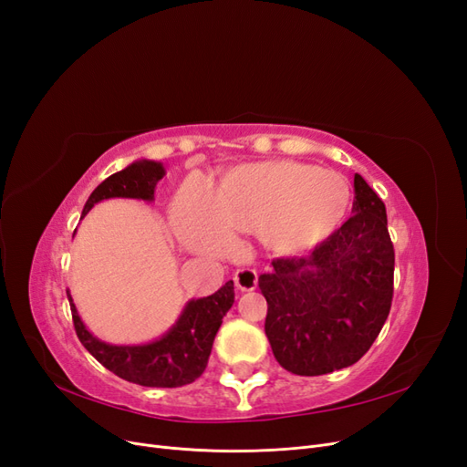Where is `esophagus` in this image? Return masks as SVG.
Wrapping results in <instances>:
<instances>
[{
	"instance_id": "obj_1",
	"label": "esophagus",
	"mask_w": 467,
	"mask_h": 467,
	"mask_svg": "<svg viewBox=\"0 0 467 467\" xmlns=\"http://www.w3.org/2000/svg\"><path fill=\"white\" fill-rule=\"evenodd\" d=\"M235 288L242 292H251L257 288V273L253 268H239V271L234 275Z\"/></svg>"
}]
</instances>
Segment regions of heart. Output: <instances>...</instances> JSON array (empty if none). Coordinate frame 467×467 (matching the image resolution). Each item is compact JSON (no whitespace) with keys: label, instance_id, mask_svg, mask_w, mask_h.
<instances>
[{"label":"heart","instance_id":"obj_1","mask_svg":"<svg viewBox=\"0 0 467 467\" xmlns=\"http://www.w3.org/2000/svg\"><path fill=\"white\" fill-rule=\"evenodd\" d=\"M348 181L314 163L275 160L239 165L206 192L187 181L173 201L179 242L196 253H222L230 239L259 235L276 255H302L321 245L348 214Z\"/></svg>","mask_w":467,"mask_h":467}]
</instances>
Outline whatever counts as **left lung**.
Here are the masks:
<instances>
[{
  "label": "left lung",
  "mask_w": 467,
  "mask_h": 467,
  "mask_svg": "<svg viewBox=\"0 0 467 467\" xmlns=\"http://www.w3.org/2000/svg\"><path fill=\"white\" fill-rule=\"evenodd\" d=\"M395 253L386 206L358 173L352 216L312 255L259 276L265 333L282 368L321 376L358 362L388 319Z\"/></svg>",
  "instance_id": "obj_1"
}]
</instances>
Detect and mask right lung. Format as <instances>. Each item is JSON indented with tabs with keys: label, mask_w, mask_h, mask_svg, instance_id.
Returning <instances> with one entry per match:
<instances>
[{
	"label": "right lung",
	"mask_w": 467,
	"mask_h": 467,
	"mask_svg": "<svg viewBox=\"0 0 467 467\" xmlns=\"http://www.w3.org/2000/svg\"><path fill=\"white\" fill-rule=\"evenodd\" d=\"M165 177L161 161L138 160L122 171L112 173L99 185L83 206L81 218L109 199H136L153 202L158 182ZM76 234V232H74ZM234 280L212 296L189 300L177 321L161 337L140 345H110L97 338L81 321L72 294L67 290L74 327L81 345L119 378L146 388H181L199 378L212 352L223 316L234 306Z\"/></svg>",
	"instance_id": "obj_1"
}]
</instances>
